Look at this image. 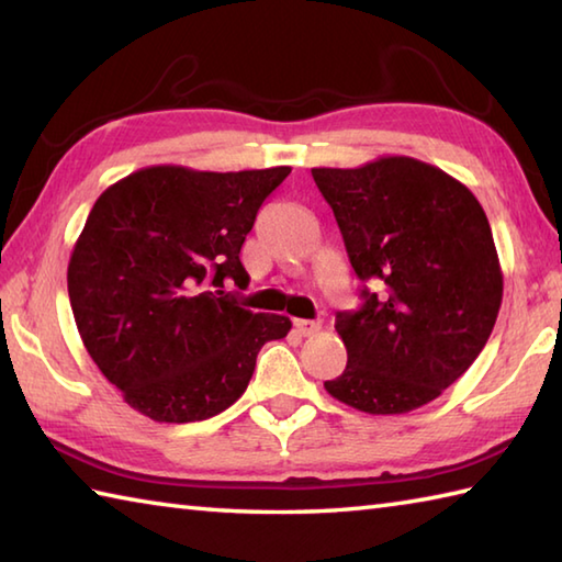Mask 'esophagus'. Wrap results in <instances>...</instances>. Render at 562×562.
<instances>
[{
    "label": "esophagus",
    "instance_id": "obj_1",
    "mask_svg": "<svg viewBox=\"0 0 562 562\" xmlns=\"http://www.w3.org/2000/svg\"><path fill=\"white\" fill-rule=\"evenodd\" d=\"M293 327L297 329V335L313 337L317 335L319 327H323V323H319V319H293Z\"/></svg>",
    "mask_w": 562,
    "mask_h": 562
}]
</instances>
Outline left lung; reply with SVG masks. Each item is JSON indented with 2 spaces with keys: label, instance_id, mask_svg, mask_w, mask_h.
Instances as JSON below:
<instances>
[{
  "label": "left lung",
  "instance_id": "obj_1",
  "mask_svg": "<svg viewBox=\"0 0 562 562\" xmlns=\"http://www.w3.org/2000/svg\"><path fill=\"white\" fill-rule=\"evenodd\" d=\"M353 271L378 281L337 313L347 369L325 391L369 415L437 400L483 351L502 305V269L483 205L461 181L412 157L315 167Z\"/></svg>",
  "mask_w": 562,
  "mask_h": 562
}]
</instances>
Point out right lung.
<instances>
[{
  "instance_id": "1",
  "label": "right lung",
  "mask_w": 562,
  "mask_h": 562,
  "mask_svg": "<svg viewBox=\"0 0 562 562\" xmlns=\"http://www.w3.org/2000/svg\"><path fill=\"white\" fill-rule=\"evenodd\" d=\"M291 167L137 169L97 199L67 267L89 357L140 415L167 425L215 417L247 391L257 353L291 329L223 289L249 277L239 249Z\"/></svg>"
}]
</instances>
